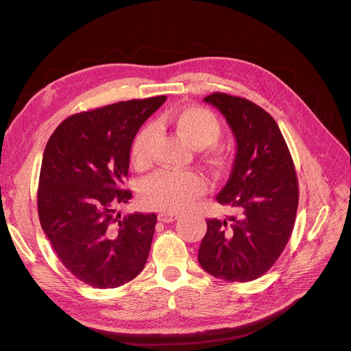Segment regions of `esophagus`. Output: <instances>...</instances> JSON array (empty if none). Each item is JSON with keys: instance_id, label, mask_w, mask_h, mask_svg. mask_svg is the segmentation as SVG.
Masks as SVG:
<instances>
[{"instance_id": "esophagus-1", "label": "esophagus", "mask_w": 351, "mask_h": 351, "mask_svg": "<svg viewBox=\"0 0 351 351\" xmlns=\"http://www.w3.org/2000/svg\"><path fill=\"white\" fill-rule=\"evenodd\" d=\"M178 218L177 214H168V212H161V214H158V219L161 222H173Z\"/></svg>"}]
</instances>
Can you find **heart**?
<instances>
[{
    "mask_svg": "<svg viewBox=\"0 0 351 351\" xmlns=\"http://www.w3.org/2000/svg\"><path fill=\"white\" fill-rule=\"evenodd\" d=\"M177 134L196 147L214 146L221 137L222 129L217 115L202 107L177 110L167 115ZM155 129L147 124L137 132L132 143V161L137 167L149 164V146ZM206 192V180L196 171H158L147 177L141 189L142 204L151 209L168 214L187 210Z\"/></svg>",
    "mask_w": 351,
    "mask_h": 351,
    "instance_id": "obj_1",
    "label": "heart"
}]
</instances>
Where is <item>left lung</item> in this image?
<instances>
[{"mask_svg":"<svg viewBox=\"0 0 351 351\" xmlns=\"http://www.w3.org/2000/svg\"><path fill=\"white\" fill-rule=\"evenodd\" d=\"M204 101L226 117L236 139L230 178L217 196L236 214L206 219L197 261L215 278L253 281L277 262L291 236L299 205L294 164L278 124L256 104L219 92Z\"/></svg>","mask_w":351,"mask_h":351,"instance_id":"8db88e82","label":"left lung"}]
</instances>
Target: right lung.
I'll list each match as a JSON object with an SVG mask.
<instances>
[{"instance_id":"obj_1","label":"right lung","mask_w":351,"mask_h":351,"mask_svg":"<svg viewBox=\"0 0 351 351\" xmlns=\"http://www.w3.org/2000/svg\"><path fill=\"white\" fill-rule=\"evenodd\" d=\"M167 97L132 99L74 114L51 134L42 156L38 214L61 263L95 289H115L145 268L156 215L117 210L141 125Z\"/></svg>"}]
</instances>
